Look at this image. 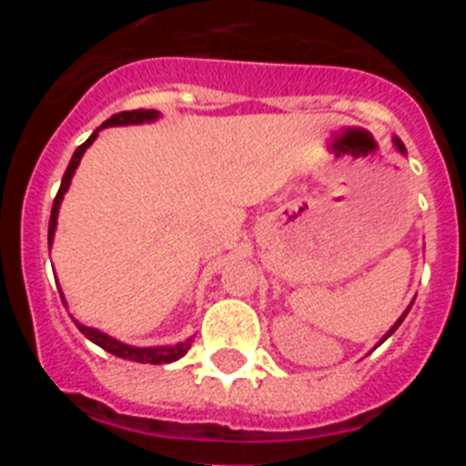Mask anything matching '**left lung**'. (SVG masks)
<instances>
[{
    "instance_id": "obj_1",
    "label": "left lung",
    "mask_w": 466,
    "mask_h": 466,
    "mask_svg": "<svg viewBox=\"0 0 466 466\" xmlns=\"http://www.w3.org/2000/svg\"><path fill=\"white\" fill-rule=\"evenodd\" d=\"M392 144H394V149H397V151H399V154H401V156H406V147H403V142H401V139H399V137H392ZM410 306H413V303H410ZM410 306H409V308H406V310H403V315H401V317H399V319H397V322H394V324H392V327H390V331H387V333H385V336H382V339H380V343H385V340H387V339H390V336H392V333H394V331H397V329H399V327H401V322H403V317L409 315ZM380 343H378V345H380Z\"/></svg>"
}]
</instances>
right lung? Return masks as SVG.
<instances>
[{"instance_id":"add662e5","label":"right lung","mask_w":466,"mask_h":466,"mask_svg":"<svg viewBox=\"0 0 466 466\" xmlns=\"http://www.w3.org/2000/svg\"><path fill=\"white\" fill-rule=\"evenodd\" d=\"M156 118H160V111H156V109H135V111H121V114H114V116L106 118V121L102 123V126L97 127V130H95V133L90 135V137L86 139L84 144H81L79 149L74 151L67 170H65V175H63V184H60V191H57L56 200H53L51 221H48V247L53 245V238H56L57 212H60V205H63L65 193H67L69 184H72L74 172H76V167H79V163H81V158H84L86 149H88L90 144L95 142V137H97V133H100L102 127L139 126V123H154ZM60 296H63V291H60ZM63 303H65V296H63ZM74 322H76V319H74ZM76 327H79V331L84 333L86 339L93 340L95 345H100L102 350H106V352H111V355L121 357V360L139 361V364H170V361H177L179 357L187 355L188 348H191V343H193V336H191V339L182 340V343H177V345H154V348H135V345L121 343V340L111 339V336H106V333L97 331V329H93V327H86V324H81V322H76Z\"/></svg>"}]
</instances>
